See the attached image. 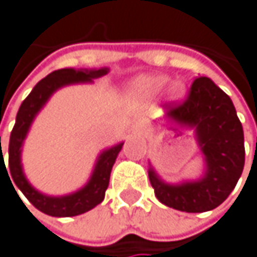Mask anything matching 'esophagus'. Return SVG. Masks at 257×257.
I'll return each mask as SVG.
<instances>
[{
  "label": "esophagus",
  "mask_w": 257,
  "mask_h": 257,
  "mask_svg": "<svg viewBox=\"0 0 257 257\" xmlns=\"http://www.w3.org/2000/svg\"><path fill=\"white\" fill-rule=\"evenodd\" d=\"M133 130H134V133H137V134H143V133L146 131V121H145V120H137V121L134 123V126H133Z\"/></svg>",
  "instance_id": "obj_1"
}]
</instances>
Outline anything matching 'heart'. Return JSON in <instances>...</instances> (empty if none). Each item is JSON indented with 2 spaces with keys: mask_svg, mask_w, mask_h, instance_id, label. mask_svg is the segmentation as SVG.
<instances>
[{
  "mask_svg": "<svg viewBox=\"0 0 257 257\" xmlns=\"http://www.w3.org/2000/svg\"><path fill=\"white\" fill-rule=\"evenodd\" d=\"M172 99H179L185 93V84L181 79L169 82V76L164 73H142L127 87V94L134 99H154L163 93L165 87Z\"/></svg>",
  "mask_w": 257,
  "mask_h": 257,
  "instance_id": "b5f03b06",
  "label": "heart"
}]
</instances>
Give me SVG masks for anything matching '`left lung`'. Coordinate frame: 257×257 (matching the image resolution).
I'll return each instance as SVG.
<instances>
[{"mask_svg": "<svg viewBox=\"0 0 257 257\" xmlns=\"http://www.w3.org/2000/svg\"><path fill=\"white\" fill-rule=\"evenodd\" d=\"M164 118L194 131L205 172L196 181L167 184L149 163V179L157 199L182 212L215 209L233 191L245 161L244 131L232 99L212 79L199 76L185 102L169 106Z\"/></svg>", "mask_w": 257, "mask_h": 257, "instance_id": "8db88e82", "label": "left lung"}]
</instances>
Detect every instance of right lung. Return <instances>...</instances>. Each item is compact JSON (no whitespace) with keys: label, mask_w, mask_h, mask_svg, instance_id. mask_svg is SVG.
<instances>
[{"label":"right lung","mask_w":257,"mask_h":257,"mask_svg":"<svg viewBox=\"0 0 257 257\" xmlns=\"http://www.w3.org/2000/svg\"><path fill=\"white\" fill-rule=\"evenodd\" d=\"M108 72H109L108 67H100V69L66 67V69L54 70L52 73H49L48 76H45L42 81H39L34 85L31 93L25 97V100L19 106L13 131L10 134V143H9V170L6 169L3 152L0 157V169L1 167L6 169V173L9 172L7 174V176L11 175L9 179L12 178L13 182L16 184V187L30 200V203L34 205L43 214H48L51 217H75V215H79V214H84V212L93 209L105 197V191L109 184L111 169L115 163L118 152L121 151L123 143H118L109 149H105L97 157L88 182L78 191L66 194V196H46V194L37 191L25 178V173L22 169V161H21V154H22L24 140L27 139V134L30 131L36 115L39 114V111L45 106V103L49 100V97L57 90H60L61 87L70 85V84L93 82V79L100 78V76L106 75Z\"/></svg>","instance_id":"add662e5"}]
</instances>
